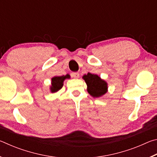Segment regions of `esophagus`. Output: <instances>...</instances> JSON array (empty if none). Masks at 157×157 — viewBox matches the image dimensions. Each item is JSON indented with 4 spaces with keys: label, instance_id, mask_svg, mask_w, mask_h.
<instances>
[{
    "label": "esophagus",
    "instance_id": "esophagus-1",
    "mask_svg": "<svg viewBox=\"0 0 157 157\" xmlns=\"http://www.w3.org/2000/svg\"><path fill=\"white\" fill-rule=\"evenodd\" d=\"M71 76L74 78H78L79 77V74L78 72H73L71 73Z\"/></svg>",
    "mask_w": 157,
    "mask_h": 157
}]
</instances>
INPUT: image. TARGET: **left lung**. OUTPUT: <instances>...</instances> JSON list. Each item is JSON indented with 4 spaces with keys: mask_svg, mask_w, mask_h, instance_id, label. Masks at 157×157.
<instances>
[{
    "mask_svg": "<svg viewBox=\"0 0 157 157\" xmlns=\"http://www.w3.org/2000/svg\"><path fill=\"white\" fill-rule=\"evenodd\" d=\"M83 79L88 86L87 91L93 97H100L107 93V82L101 79L98 75L88 73L83 76Z\"/></svg>",
    "mask_w": 157,
    "mask_h": 157,
    "instance_id": "8db88e82",
    "label": "left lung"
}]
</instances>
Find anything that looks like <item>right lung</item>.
<instances>
[{
  "label": "right lung",
  "instance_id": "1",
  "mask_svg": "<svg viewBox=\"0 0 157 157\" xmlns=\"http://www.w3.org/2000/svg\"><path fill=\"white\" fill-rule=\"evenodd\" d=\"M66 78H70V75H66L62 76H58V77H54L52 78V86L50 87L52 92H57L59 91V89L62 88L63 86V82L64 79Z\"/></svg>",
  "mask_w": 157,
  "mask_h": 157
}]
</instances>
